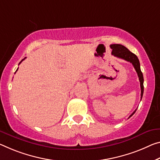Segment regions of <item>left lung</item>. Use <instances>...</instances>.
Returning a JSON list of instances; mask_svg holds the SVG:
<instances>
[{
	"label": "left lung",
	"instance_id": "8db88e82",
	"mask_svg": "<svg viewBox=\"0 0 160 160\" xmlns=\"http://www.w3.org/2000/svg\"><path fill=\"white\" fill-rule=\"evenodd\" d=\"M110 48L112 49V54L114 55V56L118 57L119 58H121V59L126 60V61L131 62L134 66V68H135L136 72L138 73L139 82H140L141 100H142V95H143V92H144V85H143L144 78H143L142 72V71L140 70V64H139L138 58L137 57L136 55L130 52L128 48L122 45L112 44V45H110ZM136 110L137 109L134 111L132 114L129 117V118L135 114Z\"/></svg>",
	"mask_w": 160,
	"mask_h": 160
}]
</instances>
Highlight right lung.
Instances as JSON below:
<instances>
[{
    "label": "right lung",
    "mask_w": 160,
    "mask_h": 160,
    "mask_svg": "<svg viewBox=\"0 0 160 160\" xmlns=\"http://www.w3.org/2000/svg\"><path fill=\"white\" fill-rule=\"evenodd\" d=\"M25 58H24V59H22V60H21V62H20V63H21V62L22 61V60H25ZM20 63H19V64H20ZM17 70H18V69H17ZM17 70H16V71H17Z\"/></svg>",
    "instance_id": "1"
}]
</instances>
